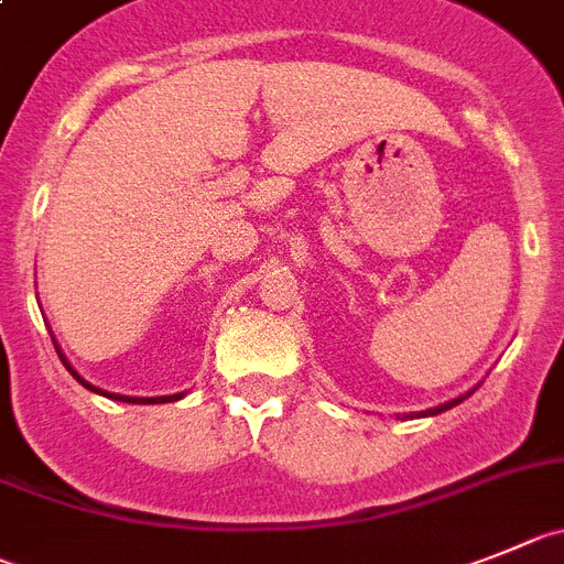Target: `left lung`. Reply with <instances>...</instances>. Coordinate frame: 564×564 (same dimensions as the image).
Returning a JSON list of instances; mask_svg holds the SVG:
<instances>
[{
    "instance_id": "obj_1",
    "label": "left lung",
    "mask_w": 564,
    "mask_h": 564,
    "mask_svg": "<svg viewBox=\"0 0 564 564\" xmlns=\"http://www.w3.org/2000/svg\"><path fill=\"white\" fill-rule=\"evenodd\" d=\"M470 394H473V389H470V392L459 394V398H454V401H448V403H442V406H434V409H429V412H420V417H431V414L448 412V409H451V406H456V403H462V401H465V398H470Z\"/></svg>"
}]
</instances>
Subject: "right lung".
Wrapping results in <instances>:
<instances>
[{
  "label": "right lung",
  "mask_w": 564,
  "mask_h": 564,
  "mask_svg": "<svg viewBox=\"0 0 564 564\" xmlns=\"http://www.w3.org/2000/svg\"><path fill=\"white\" fill-rule=\"evenodd\" d=\"M52 341H55V339H52ZM55 350H57V356H61L63 367H66V370L72 372V376H75L77 381L83 383V387H86V389H91V392H97V394H105V398H110V401H124V403H172V401H181V398H183V392H177V394H161V398H128V394H113V392H105V389H99V387H94V383H88L86 378H83L80 372L75 370V367L68 365V361H66V356H63V350H61V347H57V341H55Z\"/></svg>",
  "instance_id": "obj_1"
}]
</instances>
